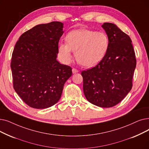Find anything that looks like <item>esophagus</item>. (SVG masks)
<instances>
[{
  "label": "esophagus",
  "instance_id": "34e87169",
  "mask_svg": "<svg viewBox=\"0 0 149 149\" xmlns=\"http://www.w3.org/2000/svg\"><path fill=\"white\" fill-rule=\"evenodd\" d=\"M77 72H79V70H77V69H75V68H73L72 69V73L73 74H76V73H77Z\"/></svg>",
  "mask_w": 149,
  "mask_h": 149
}]
</instances>
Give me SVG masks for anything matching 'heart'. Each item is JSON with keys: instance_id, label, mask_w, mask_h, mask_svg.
Listing matches in <instances>:
<instances>
[{"instance_id": "obj_1", "label": "heart", "mask_w": 149, "mask_h": 149, "mask_svg": "<svg viewBox=\"0 0 149 149\" xmlns=\"http://www.w3.org/2000/svg\"><path fill=\"white\" fill-rule=\"evenodd\" d=\"M67 44L61 43L58 52L66 63L72 60V50L77 61L83 66L90 68L99 63L105 56L109 47V38L103 31L85 29L70 31L66 36Z\"/></svg>"}]
</instances>
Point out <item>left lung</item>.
<instances>
[{
	"mask_svg": "<svg viewBox=\"0 0 149 149\" xmlns=\"http://www.w3.org/2000/svg\"><path fill=\"white\" fill-rule=\"evenodd\" d=\"M102 27L109 38L107 52L95 67L81 74L86 99L96 106L109 108L132 89L136 59L130 36L114 24L105 22Z\"/></svg>",
	"mask_w": 149,
	"mask_h": 149,
	"instance_id": "left-lung-1",
	"label": "left lung"
}]
</instances>
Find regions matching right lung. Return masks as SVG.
<instances>
[{
	"mask_svg": "<svg viewBox=\"0 0 149 149\" xmlns=\"http://www.w3.org/2000/svg\"><path fill=\"white\" fill-rule=\"evenodd\" d=\"M63 24H40L19 37L12 54L11 68L15 91L29 107H50L61 97L72 68L56 60Z\"/></svg>",
	"mask_w": 149,
	"mask_h": 149,
	"instance_id": "add662e5",
	"label": "right lung"
}]
</instances>
